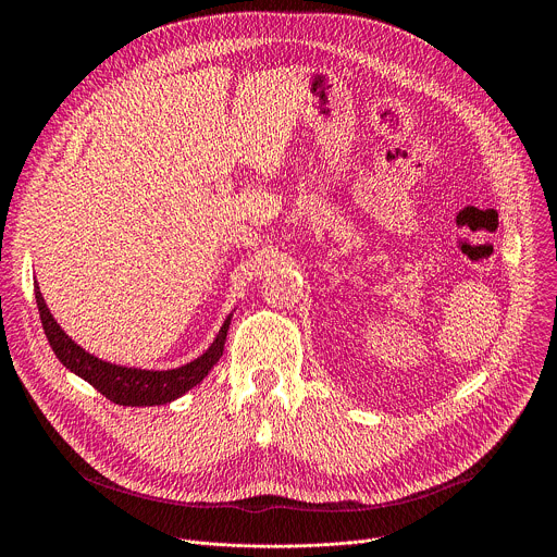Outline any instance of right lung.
Listing matches in <instances>:
<instances>
[{"label": "right lung", "instance_id": "add662e5", "mask_svg": "<svg viewBox=\"0 0 557 557\" xmlns=\"http://www.w3.org/2000/svg\"><path fill=\"white\" fill-rule=\"evenodd\" d=\"M35 299H37L44 333L57 359L70 372H74L76 376H82L92 387H97L106 399L125 408L165 406L178 399V396H183L185 392H189L194 385H198L222 357L228 324H231V314H228L220 333L215 335L213 344L198 359L174 370H140V368H125V366L103 361L86 352L78 344H74L61 331L52 312L48 310L37 282H35Z\"/></svg>", "mask_w": 557, "mask_h": 557}]
</instances>
